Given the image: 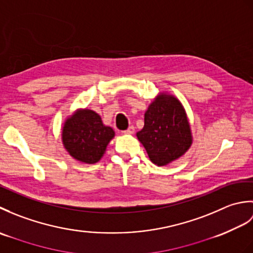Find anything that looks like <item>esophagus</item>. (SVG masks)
I'll return each mask as SVG.
<instances>
[{"mask_svg":"<svg viewBox=\"0 0 253 253\" xmlns=\"http://www.w3.org/2000/svg\"><path fill=\"white\" fill-rule=\"evenodd\" d=\"M123 132L125 133V135H132V133L135 132V127H133V126L128 127V129L125 130V131H123Z\"/></svg>","mask_w":253,"mask_h":253,"instance_id":"esophagus-1","label":"esophagus"}]
</instances>
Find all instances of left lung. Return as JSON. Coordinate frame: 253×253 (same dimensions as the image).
<instances>
[{
  "label": "left lung",
  "mask_w": 253,
  "mask_h": 253,
  "mask_svg": "<svg viewBox=\"0 0 253 253\" xmlns=\"http://www.w3.org/2000/svg\"><path fill=\"white\" fill-rule=\"evenodd\" d=\"M138 140L158 166L169 165L190 149L193 138L189 120L179 99L160 91L144 113V126Z\"/></svg>",
  "instance_id": "obj_1"
}]
</instances>
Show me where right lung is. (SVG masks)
<instances>
[{
    "label": "right lung",
    "instance_id": "obj_1",
    "mask_svg": "<svg viewBox=\"0 0 253 253\" xmlns=\"http://www.w3.org/2000/svg\"><path fill=\"white\" fill-rule=\"evenodd\" d=\"M61 136L63 147L73 159L94 164L103 158L115 131L104 125L98 113L84 107L66 117Z\"/></svg>",
    "mask_w": 253,
    "mask_h": 253
}]
</instances>
